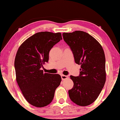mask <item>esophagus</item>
<instances>
[{"label":"esophagus","instance_id":"34e87169","mask_svg":"<svg viewBox=\"0 0 120 120\" xmlns=\"http://www.w3.org/2000/svg\"><path fill=\"white\" fill-rule=\"evenodd\" d=\"M61 78H62V80H64L65 79H68V76H66V75H62Z\"/></svg>","mask_w":120,"mask_h":120}]
</instances>
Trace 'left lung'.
<instances>
[{"instance_id":"1","label":"left lung","mask_w":120,"mask_h":120,"mask_svg":"<svg viewBox=\"0 0 120 120\" xmlns=\"http://www.w3.org/2000/svg\"><path fill=\"white\" fill-rule=\"evenodd\" d=\"M62 35L72 51L75 63L81 65L78 76L70 75L74 86L68 91L69 96L78 105L87 106L97 99L105 82L104 50L99 42L86 32L77 30Z\"/></svg>"}]
</instances>
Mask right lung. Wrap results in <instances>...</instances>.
<instances>
[{
  "label": "right lung",
  "mask_w": 120,
  "mask_h": 120,
  "mask_svg": "<svg viewBox=\"0 0 120 120\" xmlns=\"http://www.w3.org/2000/svg\"><path fill=\"white\" fill-rule=\"evenodd\" d=\"M62 39L60 33L39 32L18 49L15 60L16 81L25 99L36 107L51 103L61 82L60 75L44 73L41 68L49 61L51 49Z\"/></svg>",
  "instance_id": "right-lung-1"
}]
</instances>
